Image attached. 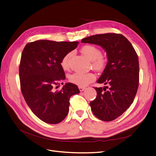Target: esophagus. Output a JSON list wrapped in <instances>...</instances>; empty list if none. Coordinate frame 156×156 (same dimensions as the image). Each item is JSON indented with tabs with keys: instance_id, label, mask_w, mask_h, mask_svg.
<instances>
[{
	"instance_id": "esophagus-1",
	"label": "esophagus",
	"mask_w": 156,
	"mask_h": 156,
	"mask_svg": "<svg viewBox=\"0 0 156 156\" xmlns=\"http://www.w3.org/2000/svg\"><path fill=\"white\" fill-rule=\"evenodd\" d=\"M78 88H79V90H80V92L83 91V90L85 89V87H79Z\"/></svg>"
}]
</instances>
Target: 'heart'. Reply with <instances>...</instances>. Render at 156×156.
Listing matches in <instances>:
<instances>
[{"instance_id":"b5f03b06","label":"heart","mask_w":156,"mask_h":156,"mask_svg":"<svg viewBox=\"0 0 156 156\" xmlns=\"http://www.w3.org/2000/svg\"><path fill=\"white\" fill-rule=\"evenodd\" d=\"M82 54L92 61L93 67L97 70L101 71L107 65L106 58L101 55V50L93 45H86L81 49ZM71 53L63 56L60 62V66L63 70H67L69 67V58ZM96 79L95 74L93 73L76 72L69 76V80L72 83L79 87H85L89 83L93 82Z\"/></svg>"}]
</instances>
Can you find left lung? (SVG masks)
I'll return each mask as SVG.
<instances>
[{
  "instance_id": "1",
  "label": "left lung",
  "mask_w": 156,
  "mask_h": 156,
  "mask_svg": "<svg viewBox=\"0 0 156 156\" xmlns=\"http://www.w3.org/2000/svg\"><path fill=\"white\" fill-rule=\"evenodd\" d=\"M82 43L101 46L108 62L97 83L105 87H94L97 96L90 106L98 119L111 122L125 112L133 103L139 85L138 56L131 43L118 33L95 34L82 40Z\"/></svg>"
}]
</instances>
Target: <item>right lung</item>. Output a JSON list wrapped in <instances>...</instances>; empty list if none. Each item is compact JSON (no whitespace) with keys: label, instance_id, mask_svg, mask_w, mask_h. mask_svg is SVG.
<instances>
[{"label":"right lung","instance_id":"1","mask_svg":"<svg viewBox=\"0 0 156 156\" xmlns=\"http://www.w3.org/2000/svg\"><path fill=\"white\" fill-rule=\"evenodd\" d=\"M78 42H55L48 40L27 43L19 66L20 89L32 112L43 122L57 124L69 112V99L80 93L76 85L67 83L55 90L66 78L60 66L63 56L76 48Z\"/></svg>","mask_w":156,"mask_h":156}]
</instances>
